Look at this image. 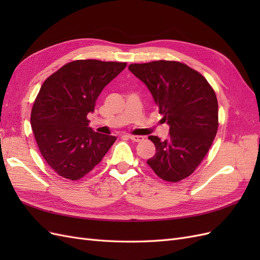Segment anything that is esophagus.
Returning a JSON list of instances; mask_svg holds the SVG:
<instances>
[{
  "instance_id": "esophagus-1",
  "label": "esophagus",
  "mask_w": 260,
  "mask_h": 260,
  "mask_svg": "<svg viewBox=\"0 0 260 260\" xmlns=\"http://www.w3.org/2000/svg\"><path fill=\"white\" fill-rule=\"evenodd\" d=\"M128 138L130 140H132L133 142H142V141L144 140V137H142V136H128Z\"/></svg>"
}]
</instances>
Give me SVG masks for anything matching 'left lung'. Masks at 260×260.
I'll list each match as a JSON object with an SVG mask.
<instances>
[{
    "mask_svg": "<svg viewBox=\"0 0 260 260\" xmlns=\"http://www.w3.org/2000/svg\"><path fill=\"white\" fill-rule=\"evenodd\" d=\"M169 124V138L149 136L156 147L146 162L160 179L178 182L192 175L206 156L218 130V101L199 72L175 60L131 64Z\"/></svg>",
    "mask_w": 260,
    "mask_h": 260,
    "instance_id": "obj_1",
    "label": "left lung"
}]
</instances>
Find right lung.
Instances as JSON below:
<instances>
[{"mask_svg": "<svg viewBox=\"0 0 260 260\" xmlns=\"http://www.w3.org/2000/svg\"><path fill=\"white\" fill-rule=\"evenodd\" d=\"M127 62L79 59L70 61L46 79L31 111V128L40 153L62 178L79 180L96 166L116 137L89 127L102 90Z\"/></svg>", "mask_w": 260, "mask_h": 260, "instance_id": "add662e5", "label": "right lung"}]
</instances>
